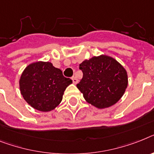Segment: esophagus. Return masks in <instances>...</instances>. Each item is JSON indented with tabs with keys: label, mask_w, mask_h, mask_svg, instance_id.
I'll return each instance as SVG.
<instances>
[{
	"label": "esophagus",
	"mask_w": 154,
	"mask_h": 154,
	"mask_svg": "<svg viewBox=\"0 0 154 154\" xmlns=\"http://www.w3.org/2000/svg\"><path fill=\"white\" fill-rule=\"evenodd\" d=\"M72 81H73V84H75V85H76V84H77V82H78V80H77V78L76 77H74V76H73V77H72Z\"/></svg>",
	"instance_id": "esophagus-1"
}]
</instances>
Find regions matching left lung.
Masks as SVG:
<instances>
[{
  "instance_id": "1",
  "label": "left lung",
  "mask_w": 154,
  "mask_h": 154,
  "mask_svg": "<svg viewBox=\"0 0 154 154\" xmlns=\"http://www.w3.org/2000/svg\"><path fill=\"white\" fill-rule=\"evenodd\" d=\"M83 77L77 87L85 99L99 109L121 99L128 87V74L121 64L108 55L94 56L80 64Z\"/></svg>"
}]
</instances>
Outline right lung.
Listing matches in <instances>:
<instances>
[{"label":"right lung","instance_id":"obj_1","mask_svg":"<svg viewBox=\"0 0 154 154\" xmlns=\"http://www.w3.org/2000/svg\"><path fill=\"white\" fill-rule=\"evenodd\" d=\"M72 80L49 62H36L27 66L19 79V88L29 105L42 112H48L59 105L64 91Z\"/></svg>","mask_w":154,"mask_h":154}]
</instances>
